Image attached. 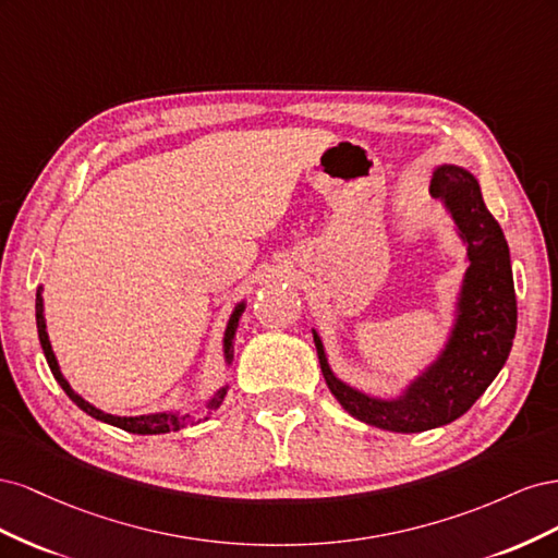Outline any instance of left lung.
<instances>
[{"label":"left lung","instance_id":"1","mask_svg":"<svg viewBox=\"0 0 558 558\" xmlns=\"http://www.w3.org/2000/svg\"><path fill=\"white\" fill-rule=\"evenodd\" d=\"M430 195L451 211L470 267L465 272L459 316L449 342L424 375L398 400L369 398L332 375L320 337L314 332L320 373L342 408L369 426L393 433H421L463 416L496 379L510 356L517 332V295L510 248L477 179L463 167L442 165L430 179Z\"/></svg>","mask_w":558,"mask_h":558}]
</instances>
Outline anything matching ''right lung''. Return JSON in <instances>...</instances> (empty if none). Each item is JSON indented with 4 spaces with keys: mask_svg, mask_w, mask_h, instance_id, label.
<instances>
[{
    "mask_svg": "<svg viewBox=\"0 0 558 558\" xmlns=\"http://www.w3.org/2000/svg\"><path fill=\"white\" fill-rule=\"evenodd\" d=\"M244 312V302H240L238 307H234L230 320H228V328H226V340H223V351H226V361L232 363V342H234V335H238V326H240V316ZM37 330H39V342H41V349H44V356L48 361V367L50 373H53V377L58 379V384L62 386V391L70 396L78 408L90 414L93 418L97 421H105V424H111L116 428H123L128 433H137V435H160V433H172V430H179L183 426L189 424H195V418L191 414H177V412H162V414H146V416H116V414H107L102 410L93 408L90 402L83 400L78 393H74V388L70 386V381H66L60 373L58 367V361H56V353L53 349H50V342H48V332H46V318H44V300H41V289L37 291ZM228 393V386H223L221 391H216V396L207 402L209 410H218L221 408V402Z\"/></svg>",
    "mask_w": 558,
    "mask_h": 558,
    "instance_id": "add662e5",
    "label": "right lung"
}]
</instances>
